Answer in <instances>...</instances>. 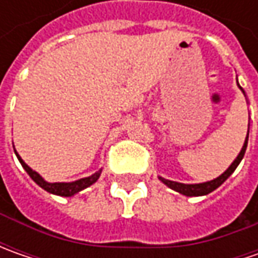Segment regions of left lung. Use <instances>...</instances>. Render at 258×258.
Returning <instances> with one entry per match:
<instances>
[{
  "label": "left lung",
  "instance_id": "1",
  "mask_svg": "<svg viewBox=\"0 0 258 258\" xmlns=\"http://www.w3.org/2000/svg\"><path fill=\"white\" fill-rule=\"evenodd\" d=\"M238 83V82H237ZM238 87L241 89V92L245 96V92L243 90V87L238 85ZM250 126V124H248ZM247 144H248V131H247V138H245V141H244L243 148H241V151H240V154L237 155V158L233 161V164L230 165L228 168H227V171L223 172L220 176H217V178H214L211 181H207V182L203 183H182V182H175V181H169V179H165L162 176H158L159 178V181L161 182H164L168 188H171L173 191H176V192L182 194L185 197H203V195H207V194L213 192L214 189H217L221 183L225 182V179L231 175V173L235 171V168L240 165L241 162V159L244 158V154H245V149H247Z\"/></svg>",
  "mask_w": 258,
  "mask_h": 258
}]
</instances>
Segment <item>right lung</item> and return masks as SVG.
Listing matches in <instances>:
<instances>
[{"instance_id": "right-lung-1", "label": "right lung", "mask_w": 258, "mask_h": 258, "mask_svg": "<svg viewBox=\"0 0 258 258\" xmlns=\"http://www.w3.org/2000/svg\"><path fill=\"white\" fill-rule=\"evenodd\" d=\"M14 152L15 155H17V158H18V161H20V164L23 165V168L25 169V172L31 176V179H33L37 185H40V186H41L43 189H45L47 192L54 194V195H60V197H73L75 194L83 191L87 186L93 185V183L99 179L100 173H102V169H99V171L94 172L93 175L86 176V178H82V179H77V181H73V182H47L40 173L33 171L28 165L25 164L15 149Z\"/></svg>"}]
</instances>
